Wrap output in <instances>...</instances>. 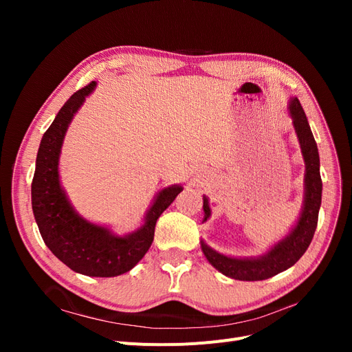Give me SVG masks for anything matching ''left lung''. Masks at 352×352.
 Wrapping results in <instances>:
<instances>
[{
	"label": "left lung",
	"instance_id": "8db88e82",
	"mask_svg": "<svg viewBox=\"0 0 352 352\" xmlns=\"http://www.w3.org/2000/svg\"><path fill=\"white\" fill-rule=\"evenodd\" d=\"M294 129L301 146V154L305 164L304 175V201L295 225L286 235L258 257H232L225 255L201 239V250L204 252L208 263L228 278L235 280H264L273 278L274 274L282 273L300 260L310 245L317 228L318 210L322 206V177H320V157H318L317 144L308 124L307 116L301 107L298 98L292 97L287 104ZM202 208H204V219L207 221L211 216L208 197H202Z\"/></svg>",
	"mask_w": 352,
	"mask_h": 352
}]
</instances>
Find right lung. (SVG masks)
<instances>
[{
	"instance_id": "right-lung-1",
	"label": "right lung",
	"mask_w": 352,
	"mask_h": 352,
	"mask_svg": "<svg viewBox=\"0 0 352 352\" xmlns=\"http://www.w3.org/2000/svg\"><path fill=\"white\" fill-rule=\"evenodd\" d=\"M95 88L97 82H91L74 92L42 136L32 180V210L42 239L60 261L91 278H114L132 270L150 250L158 217L184 186L160 189L142 225L126 235H117L111 228L92 223L74 210L61 186L60 154L69 124Z\"/></svg>"
}]
</instances>
